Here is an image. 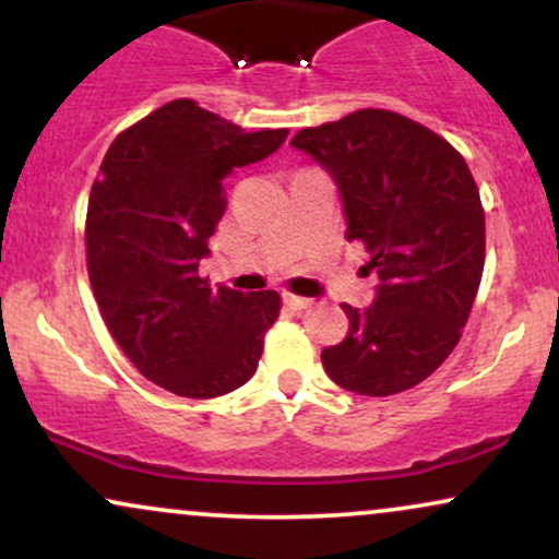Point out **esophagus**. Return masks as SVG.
<instances>
[{
	"label": "esophagus",
	"instance_id": "obj_1",
	"mask_svg": "<svg viewBox=\"0 0 559 559\" xmlns=\"http://www.w3.org/2000/svg\"><path fill=\"white\" fill-rule=\"evenodd\" d=\"M284 301H286V307H292V310H307V307L312 305V299H307V297H299V294H284Z\"/></svg>",
	"mask_w": 559,
	"mask_h": 559
}]
</instances>
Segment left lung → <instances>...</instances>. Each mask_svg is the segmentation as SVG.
Listing matches in <instances>:
<instances>
[{
  "mask_svg": "<svg viewBox=\"0 0 559 559\" xmlns=\"http://www.w3.org/2000/svg\"><path fill=\"white\" fill-rule=\"evenodd\" d=\"M292 146L331 173L346 239L370 252L376 301L342 305L346 338L320 360L365 396L418 386L452 355L478 294L486 221L471 168L449 141L391 110L301 128Z\"/></svg>",
  "mask_w": 559,
  "mask_h": 559,
  "instance_id": "1",
  "label": "left lung"
}]
</instances>
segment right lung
Here are the masks:
<instances>
[{
  "label": "right lung",
  "mask_w": 559,
  "mask_h": 559,
  "mask_svg": "<svg viewBox=\"0 0 559 559\" xmlns=\"http://www.w3.org/2000/svg\"><path fill=\"white\" fill-rule=\"evenodd\" d=\"M286 136V128L247 133L194 99H173L126 128L102 159L86 213L88 281L128 360L173 394L213 400L258 370L278 292L213 288L199 260L226 213L223 178Z\"/></svg>",
  "instance_id": "right-lung-1"
}]
</instances>
